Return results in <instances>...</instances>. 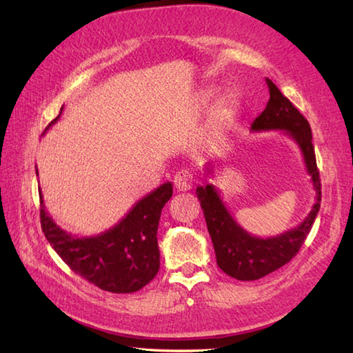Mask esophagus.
Instances as JSON below:
<instances>
[{
    "label": "esophagus",
    "mask_w": 353,
    "mask_h": 353,
    "mask_svg": "<svg viewBox=\"0 0 353 353\" xmlns=\"http://www.w3.org/2000/svg\"><path fill=\"white\" fill-rule=\"evenodd\" d=\"M174 186L177 191H190L192 188V174L190 171L181 170L174 176Z\"/></svg>",
    "instance_id": "1"
}]
</instances>
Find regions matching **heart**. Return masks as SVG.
Returning <instances> with one entry per match:
<instances>
[{
  "label": "heart",
  "mask_w": 353,
  "mask_h": 353,
  "mask_svg": "<svg viewBox=\"0 0 353 353\" xmlns=\"http://www.w3.org/2000/svg\"><path fill=\"white\" fill-rule=\"evenodd\" d=\"M215 91L214 89H208L203 94H201V101L206 103L214 97ZM238 108V97L234 92H224L219 100L215 101L214 108H212V125L214 127H220L224 124L228 119L235 114V110Z\"/></svg>",
  "instance_id": "obj_1"
}]
</instances>
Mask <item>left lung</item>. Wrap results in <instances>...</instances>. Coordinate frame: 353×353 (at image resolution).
<instances>
[{"instance_id":"left-lung-1","label":"left lung","mask_w":353,"mask_h":353,"mask_svg":"<svg viewBox=\"0 0 353 353\" xmlns=\"http://www.w3.org/2000/svg\"><path fill=\"white\" fill-rule=\"evenodd\" d=\"M270 99L262 114L252 123L253 132L281 130L301 148L305 167L311 176L316 200L308 216L297 228L270 238H259L244 230L228 211L219 190L212 183L197 186L196 194L203 209L211 235L216 264L224 273L238 281H256L287 264L301 250L320 211L321 183L314 153L310 123L270 79H265ZM211 163L206 171L211 172Z\"/></svg>"}]
</instances>
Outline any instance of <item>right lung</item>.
<instances>
[{
    "label": "right lung",
    "mask_w": 353,
    "mask_h": 353,
    "mask_svg": "<svg viewBox=\"0 0 353 353\" xmlns=\"http://www.w3.org/2000/svg\"><path fill=\"white\" fill-rule=\"evenodd\" d=\"M59 118L61 115L52 119L45 132ZM39 196L45 238L74 273L95 287L118 294L134 292L159 272L157 226L162 208L172 196L170 182L138 200L115 226L94 236H76L59 228L45 209L41 191Z\"/></svg>",
    "instance_id": "obj_1"
}]
</instances>
